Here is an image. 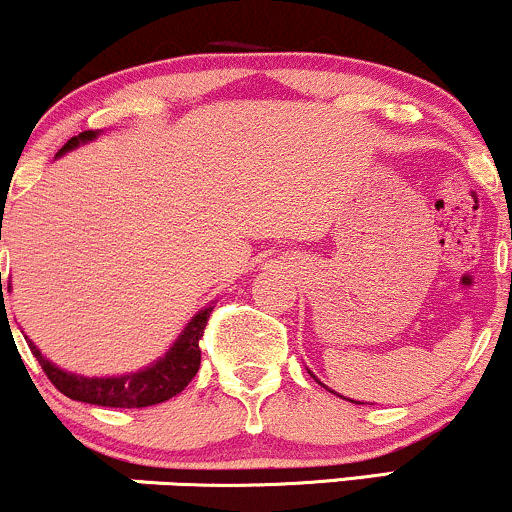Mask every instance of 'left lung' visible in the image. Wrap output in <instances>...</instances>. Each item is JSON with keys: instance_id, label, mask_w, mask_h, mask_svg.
<instances>
[{"instance_id": "left-lung-1", "label": "left lung", "mask_w": 512, "mask_h": 512, "mask_svg": "<svg viewBox=\"0 0 512 512\" xmlns=\"http://www.w3.org/2000/svg\"><path fill=\"white\" fill-rule=\"evenodd\" d=\"M314 377V375H312ZM333 394H336V392H333ZM355 404H365V401H355Z\"/></svg>"}]
</instances>
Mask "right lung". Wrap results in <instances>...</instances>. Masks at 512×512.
Wrapping results in <instances>:
<instances>
[{
  "label": "right lung",
  "instance_id": "right-lung-1",
  "mask_svg": "<svg viewBox=\"0 0 512 512\" xmlns=\"http://www.w3.org/2000/svg\"><path fill=\"white\" fill-rule=\"evenodd\" d=\"M101 135V130H84L77 137H72L65 147L57 152V157L72 152L79 145L96 140ZM2 239V234H0ZM0 292H2V275H0ZM11 292V283H9ZM4 300V292H2ZM212 312V304L200 309L195 317L188 321L186 329L179 333L171 348L166 350L162 358H157L154 363L137 372H125V375H111V377H84L74 375V372L62 370L55 363H50L36 343L26 336L31 353L36 355L40 367L45 370L48 380L60 389L62 394L70 396L74 401H84V404H96V406H111V409H145V406L162 404L169 401L171 396L181 394L188 387V382L193 380L195 372L200 367V348L198 341L203 336L205 324Z\"/></svg>",
  "mask_w": 512,
  "mask_h": 512
}]
</instances>
